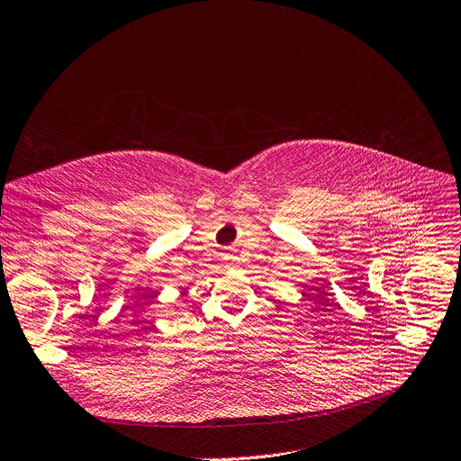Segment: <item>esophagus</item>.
<instances>
[{"label":"esophagus","instance_id":"esophagus-1","mask_svg":"<svg viewBox=\"0 0 461 461\" xmlns=\"http://www.w3.org/2000/svg\"><path fill=\"white\" fill-rule=\"evenodd\" d=\"M224 265H226L228 268H235V267L239 265V261H237V258H235L233 254H226V256H224Z\"/></svg>","mask_w":461,"mask_h":461}]
</instances>
